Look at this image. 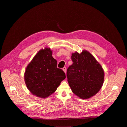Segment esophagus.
<instances>
[{
  "instance_id": "obj_1",
  "label": "esophagus",
  "mask_w": 127,
  "mask_h": 127,
  "mask_svg": "<svg viewBox=\"0 0 127 127\" xmlns=\"http://www.w3.org/2000/svg\"><path fill=\"white\" fill-rule=\"evenodd\" d=\"M63 70L64 71L65 73L66 72V67H64L63 68Z\"/></svg>"
}]
</instances>
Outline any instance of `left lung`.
<instances>
[{
  "mask_svg": "<svg viewBox=\"0 0 127 127\" xmlns=\"http://www.w3.org/2000/svg\"><path fill=\"white\" fill-rule=\"evenodd\" d=\"M72 64L67 69V81L72 92L82 99L94 96L101 88L104 71L101 66L88 51L71 55Z\"/></svg>",
  "mask_w": 127,
  "mask_h": 127,
  "instance_id": "8db88e82",
  "label": "left lung"
}]
</instances>
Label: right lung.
Returning <instances> with one entry per match:
<instances>
[{
  "label": "right lung",
  "instance_id": "1",
  "mask_svg": "<svg viewBox=\"0 0 127 127\" xmlns=\"http://www.w3.org/2000/svg\"><path fill=\"white\" fill-rule=\"evenodd\" d=\"M25 81L30 92L45 98L54 93L65 79V72L57 68V61L49 48L39 50L26 68Z\"/></svg>",
  "mask_w": 127,
  "mask_h": 127
}]
</instances>
